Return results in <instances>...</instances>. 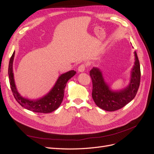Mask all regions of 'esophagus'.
<instances>
[{"instance_id": "esophagus-1", "label": "esophagus", "mask_w": 154, "mask_h": 154, "mask_svg": "<svg viewBox=\"0 0 154 154\" xmlns=\"http://www.w3.org/2000/svg\"><path fill=\"white\" fill-rule=\"evenodd\" d=\"M85 70V65H84V64L80 65V66H79L78 68V72H84Z\"/></svg>"}]
</instances>
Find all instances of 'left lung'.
Listing matches in <instances>:
<instances>
[{
    "instance_id": "1",
    "label": "left lung",
    "mask_w": 154,
    "mask_h": 154,
    "mask_svg": "<svg viewBox=\"0 0 154 154\" xmlns=\"http://www.w3.org/2000/svg\"><path fill=\"white\" fill-rule=\"evenodd\" d=\"M135 62L130 72L128 85L120 90H112L105 81L99 68L93 67L90 71L92 82V97L96 105L106 111H115L123 108L136 96L140 84V64L136 51Z\"/></svg>"
}]
</instances>
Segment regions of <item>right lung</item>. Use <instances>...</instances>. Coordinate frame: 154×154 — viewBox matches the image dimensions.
<instances>
[{"label": "right lung", "mask_w": 154, "mask_h": 154, "mask_svg": "<svg viewBox=\"0 0 154 154\" xmlns=\"http://www.w3.org/2000/svg\"><path fill=\"white\" fill-rule=\"evenodd\" d=\"M15 51H14L9 63L8 75L10 78V87L14 97L22 106L24 108L38 113H51L54 110H57L61 105L64 96V91L66 88L67 82L72 76L76 74V71H69L67 72L62 74L54 86L50 91L45 95L36 100H30L23 97L18 92L16 87L14 74L13 70V60L15 57Z\"/></svg>", "instance_id": "right-lung-1"}]
</instances>
